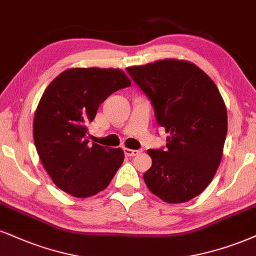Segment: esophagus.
Instances as JSON below:
<instances>
[{
	"mask_svg": "<svg viewBox=\"0 0 256 256\" xmlns=\"http://www.w3.org/2000/svg\"><path fill=\"white\" fill-rule=\"evenodd\" d=\"M141 153V150H129V148H124V154L127 156H136Z\"/></svg>",
	"mask_w": 256,
	"mask_h": 256,
	"instance_id": "esophagus-1",
	"label": "esophagus"
}]
</instances>
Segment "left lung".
<instances>
[{
    "label": "left lung",
    "instance_id": "1",
    "mask_svg": "<svg viewBox=\"0 0 256 256\" xmlns=\"http://www.w3.org/2000/svg\"><path fill=\"white\" fill-rule=\"evenodd\" d=\"M165 128L166 150H148L152 167L144 179L166 203H184L212 180L228 130L224 100L214 80L186 60L164 59L127 68Z\"/></svg>",
    "mask_w": 256,
    "mask_h": 256
}]
</instances>
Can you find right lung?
<instances>
[{"label":"right lung","mask_w":256,"mask_h":256,"mask_svg":"<svg viewBox=\"0 0 256 256\" xmlns=\"http://www.w3.org/2000/svg\"><path fill=\"white\" fill-rule=\"evenodd\" d=\"M130 83L120 68H76L62 72L44 91L34 115V144L46 172L66 194H98L122 165L121 148L89 144L88 126L100 103Z\"/></svg>","instance_id":"obj_1"}]
</instances>
